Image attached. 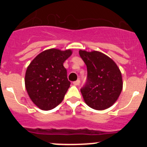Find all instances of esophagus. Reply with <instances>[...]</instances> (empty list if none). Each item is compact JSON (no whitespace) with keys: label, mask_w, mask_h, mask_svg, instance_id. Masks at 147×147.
<instances>
[{"label":"esophagus","mask_w":147,"mask_h":147,"mask_svg":"<svg viewBox=\"0 0 147 147\" xmlns=\"http://www.w3.org/2000/svg\"><path fill=\"white\" fill-rule=\"evenodd\" d=\"M73 84H74V85H76V86H77V85H79L80 84V80H76V81L74 82H73Z\"/></svg>","instance_id":"1"}]
</instances>
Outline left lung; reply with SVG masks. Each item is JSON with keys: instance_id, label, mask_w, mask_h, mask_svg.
<instances>
[{"instance_id": "1", "label": "left lung", "mask_w": 147, "mask_h": 147, "mask_svg": "<svg viewBox=\"0 0 147 147\" xmlns=\"http://www.w3.org/2000/svg\"><path fill=\"white\" fill-rule=\"evenodd\" d=\"M87 66L88 76L81 93L90 107L102 110L111 107L123 88L121 73L115 62L103 53L79 51Z\"/></svg>"}]
</instances>
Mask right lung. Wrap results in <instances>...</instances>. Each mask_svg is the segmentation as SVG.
<instances>
[{
	"mask_svg": "<svg viewBox=\"0 0 147 147\" xmlns=\"http://www.w3.org/2000/svg\"><path fill=\"white\" fill-rule=\"evenodd\" d=\"M72 54L68 49L45 50L32 61L27 67L25 85L30 98L42 110H50L59 105L64 98L71 82L65 61Z\"/></svg>",
	"mask_w": 147,
	"mask_h": 147,
	"instance_id": "1",
	"label": "right lung"
}]
</instances>
